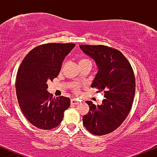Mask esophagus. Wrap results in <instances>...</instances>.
Segmentation results:
<instances>
[{
  "label": "esophagus",
  "instance_id": "obj_1",
  "mask_svg": "<svg viewBox=\"0 0 157 157\" xmlns=\"http://www.w3.org/2000/svg\"><path fill=\"white\" fill-rule=\"evenodd\" d=\"M80 101L78 100H76V99H71V103L73 104V105H76V104H78Z\"/></svg>",
  "mask_w": 157,
  "mask_h": 157
}]
</instances>
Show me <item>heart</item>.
<instances>
[{
  "label": "heart",
  "instance_id": "b5f03b06",
  "mask_svg": "<svg viewBox=\"0 0 157 157\" xmlns=\"http://www.w3.org/2000/svg\"><path fill=\"white\" fill-rule=\"evenodd\" d=\"M85 60H87V59H82V60H80V63L83 62ZM71 89L75 93H78L79 91H80V86L77 84H74L72 86H71Z\"/></svg>",
  "mask_w": 157,
  "mask_h": 157
}]
</instances>
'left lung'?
Wrapping results in <instances>:
<instances>
[{
  "mask_svg": "<svg viewBox=\"0 0 157 157\" xmlns=\"http://www.w3.org/2000/svg\"><path fill=\"white\" fill-rule=\"evenodd\" d=\"M98 67L91 88L103 91L102 105L86 102L89 111L82 117L86 128L96 136L111 133L122 125L130 112L136 89L134 70L119 50L103 45H80Z\"/></svg>",
  "mask_w": 157,
  "mask_h": 157,
  "instance_id": "1",
  "label": "left lung"
}]
</instances>
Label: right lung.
Instances as JSON below:
<instances>
[{
	"mask_svg": "<svg viewBox=\"0 0 157 157\" xmlns=\"http://www.w3.org/2000/svg\"><path fill=\"white\" fill-rule=\"evenodd\" d=\"M75 46V44L55 43L40 45L20 65L15 81L17 101L23 115L37 128H55L69 108L68 97L55 98L48 92L47 82L58 76L63 61Z\"/></svg>",
	"mask_w": 157,
	"mask_h": 157,
	"instance_id": "add662e5",
	"label": "right lung"
}]
</instances>
